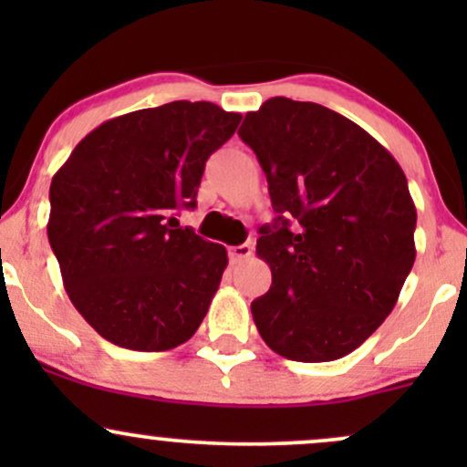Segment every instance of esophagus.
Wrapping results in <instances>:
<instances>
[{"label": "esophagus", "instance_id": "esophagus-1", "mask_svg": "<svg viewBox=\"0 0 467 467\" xmlns=\"http://www.w3.org/2000/svg\"><path fill=\"white\" fill-rule=\"evenodd\" d=\"M248 256H252V245L250 244L233 245V248H230V259H233L234 264H237V261L248 259Z\"/></svg>", "mask_w": 467, "mask_h": 467}]
</instances>
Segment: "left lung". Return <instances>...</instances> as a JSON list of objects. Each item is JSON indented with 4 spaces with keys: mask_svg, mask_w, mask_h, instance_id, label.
<instances>
[{
    "mask_svg": "<svg viewBox=\"0 0 467 467\" xmlns=\"http://www.w3.org/2000/svg\"><path fill=\"white\" fill-rule=\"evenodd\" d=\"M276 219L256 254L272 270L252 318L296 362L349 356L393 312L415 264L417 211L398 160L318 103L276 99L244 118Z\"/></svg>",
    "mask_w": 467,
    "mask_h": 467,
    "instance_id": "left-lung-1",
    "label": "left lung"
}]
</instances>
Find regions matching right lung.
Returning a JSON list of instances; mask_svg holds the SVG:
<instances>
[{
    "mask_svg": "<svg viewBox=\"0 0 467 467\" xmlns=\"http://www.w3.org/2000/svg\"><path fill=\"white\" fill-rule=\"evenodd\" d=\"M241 114L175 100L111 118L50 184L47 239L78 314L105 340L169 351L202 325L228 265L223 245L182 228L203 166Z\"/></svg>",
    "mask_w": 467,
    "mask_h": 467,
    "instance_id": "right-lung-1",
    "label": "right lung"
}]
</instances>
